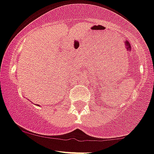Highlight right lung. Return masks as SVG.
Returning <instances> with one entry per match:
<instances>
[{
  "mask_svg": "<svg viewBox=\"0 0 154 154\" xmlns=\"http://www.w3.org/2000/svg\"><path fill=\"white\" fill-rule=\"evenodd\" d=\"M37 105H38V104H37ZM38 106H39V105H38Z\"/></svg>",
  "mask_w": 154,
  "mask_h": 154,
  "instance_id": "add662e5",
  "label": "right lung"
}]
</instances>
